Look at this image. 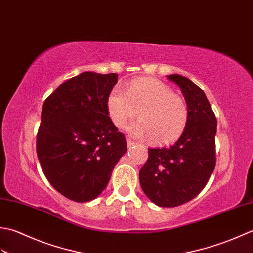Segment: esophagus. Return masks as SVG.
I'll use <instances>...</instances> for the list:
<instances>
[{
    "instance_id": "1",
    "label": "esophagus",
    "mask_w": 253,
    "mask_h": 253,
    "mask_svg": "<svg viewBox=\"0 0 253 253\" xmlns=\"http://www.w3.org/2000/svg\"><path fill=\"white\" fill-rule=\"evenodd\" d=\"M126 145H127V147H131L133 145H135V142L132 141L131 138H126Z\"/></svg>"
}]
</instances>
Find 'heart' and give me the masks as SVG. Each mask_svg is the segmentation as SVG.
I'll return each instance as SVG.
<instances>
[{
  "mask_svg": "<svg viewBox=\"0 0 253 253\" xmlns=\"http://www.w3.org/2000/svg\"><path fill=\"white\" fill-rule=\"evenodd\" d=\"M107 109L117 127H122L138 111L140 119L128 125L126 131L138 138L151 137L156 144L178 140L189 120L187 102L168 85L149 77L133 80L126 88L113 87L107 98Z\"/></svg>",
  "mask_w": 253,
  "mask_h": 253,
  "instance_id": "1",
  "label": "heart"
}]
</instances>
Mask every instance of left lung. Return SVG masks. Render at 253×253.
Listing matches in <instances>:
<instances>
[{
  "instance_id": "8db88e82",
  "label": "left lung",
  "mask_w": 253,
  "mask_h": 253,
  "mask_svg": "<svg viewBox=\"0 0 253 253\" xmlns=\"http://www.w3.org/2000/svg\"><path fill=\"white\" fill-rule=\"evenodd\" d=\"M167 79L181 89L189 109L188 125L172 146L148 148L140 183L153 203L174 208L197 197L214 171L217 121L204 91L191 80L179 74Z\"/></svg>"
}]
</instances>
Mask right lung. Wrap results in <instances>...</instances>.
<instances>
[{
  "label": "right lung",
  "mask_w": 253,
  "mask_h": 253,
  "mask_svg": "<svg viewBox=\"0 0 253 253\" xmlns=\"http://www.w3.org/2000/svg\"><path fill=\"white\" fill-rule=\"evenodd\" d=\"M118 74L83 72L62 83L41 111L37 155L44 176L75 202L96 199L126 152L123 134L113 126L107 98Z\"/></svg>",
  "instance_id": "right-lung-1"
}]
</instances>
